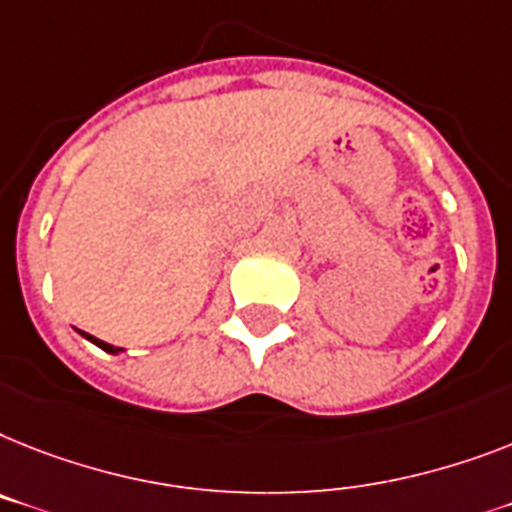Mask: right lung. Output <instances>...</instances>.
<instances>
[{"label":"right lung","mask_w":512,"mask_h":512,"mask_svg":"<svg viewBox=\"0 0 512 512\" xmlns=\"http://www.w3.org/2000/svg\"><path fill=\"white\" fill-rule=\"evenodd\" d=\"M78 332H80V329H78ZM80 335L86 337V340L94 342V345H99L101 350H107V353H112V356H117V353H120V350H122V348H114V345H109V342L99 340V337H91V335H88V332H80Z\"/></svg>","instance_id":"right-lung-1"}]
</instances>
